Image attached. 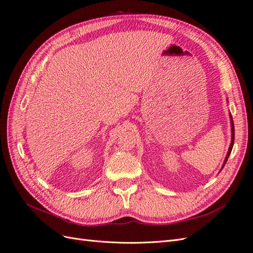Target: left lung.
Masks as SVG:
<instances>
[{"mask_svg":"<svg viewBox=\"0 0 253 253\" xmlns=\"http://www.w3.org/2000/svg\"><path fill=\"white\" fill-rule=\"evenodd\" d=\"M230 119H231V132H232V134H231V143H230V147H229V150H228V153H227V155H226V159H224V162H223V164H222L221 169L224 167V164L227 163L228 158H229L230 154H231L232 148H233V143H234V124H233V120H232L231 114H230Z\"/></svg>","mask_w":253,"mask_h":253,"instance_id":"1","label":"left lung"}]
</instances>
